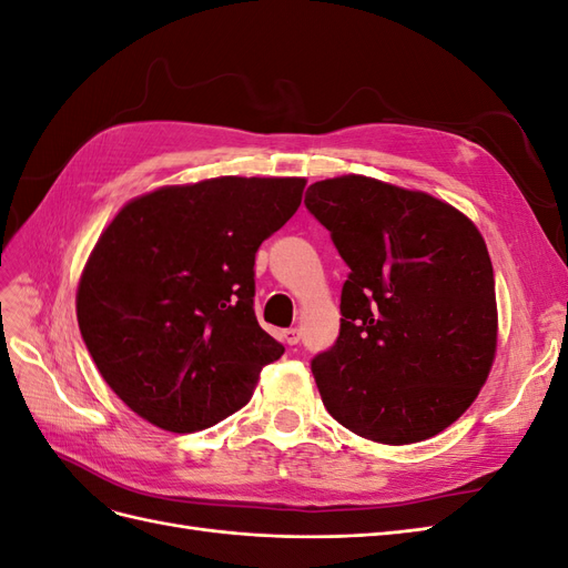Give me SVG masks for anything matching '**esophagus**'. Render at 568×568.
Listing matches in <instances>:
<instances>
[{"mask_svg":"<svg viewBox=\"0 0 568 568\" xmlns=\"http://www.w3.org/2000/svg\"><path fill=\"white\" fill-rule=\"evenodd\" d=\"M298 341H301V332L298 329H286L284 332V343H286V346H296Z\"/></svg>","mask_w":568,"mask_h":568,"instance_id":"1","label":"esophagus"}]
</instances>
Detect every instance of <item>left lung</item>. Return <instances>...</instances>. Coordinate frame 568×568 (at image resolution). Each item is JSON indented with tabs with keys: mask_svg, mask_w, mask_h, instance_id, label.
<instances>
[{
	"mask_svg": "<svg viewBox=\"0 0 568 568\" xmlns=\"http://www.w3.org/2000/svg\"><path fill=\"white\" fill-rule=\"evenodd\" d=\"M305 205L351 267L341 334L313 359L324 407L374 443L434 438L469 409L495 363L484 236L455 205L365 175L315 182Z\"/></svg>",
	"mask_w": 568,
	"mask_h": 568,
	"instance_id": "1",
	"label": "left lung"
}]
</instances>
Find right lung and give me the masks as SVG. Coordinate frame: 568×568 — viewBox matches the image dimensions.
Returning a JSON list of instances; mask_svg holds the SVG:
<instances>
[{
  "mask_svg": "<svg viewBox=\"0 0 568 568\" xmlns=\"http://www.w3.org/2000/svg\"><path fill=\"white\" fill-rule=\"evenodd\" d=\"M305 178H213L128 201L97 239L75 313L99 374L173 434L242 409L284 348L253 313L255 251L298 211Z\"/></svg>",
  "mask_w": 568,
  "mask_h": 568,
  "instance_id": "1",
  "label": "right lung"
}]
</instances>
